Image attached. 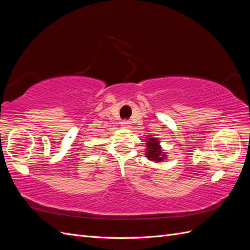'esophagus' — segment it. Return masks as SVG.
Masks as SVG:
<instances>
[{
    "label": "esophagus",
    "instance_id": "1",
    "mask_svg": "<svg viewBox=\"0 0 250 250\" xmlns=\"http://www.w3.org/2000/svg\"><path fill=\"white\" fill-rule=\"evenodd\" d=\"M130 124L131 123L128 120H123L122 122H121V125H122V127H124V128H129Z\"/></svg>",
    "mask_w": 250,
    "mask_h": 250
}]
</instances>
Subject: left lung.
I'll list each match as a JSON object with an SVG mask.
<instances>
[{
  "label": "left lung",
  "instance_id": "1",
  "mask_svg": "<svg viewBox=\"0 0 250 250\" xmlns=\"http://www.w3.org/2000/svg\"><path fill=\"white\" fill-rule=\"evenodd\" d=\"M147 152L146 156L148 160L153 161L155 163H160L164 161V158H166V155L164 152H162V148L160 146V142H158L157 139L154 138H147Z\"/></svg>",
  "mask_w": 250,
  "mask_h": 250
}]
</instances>
